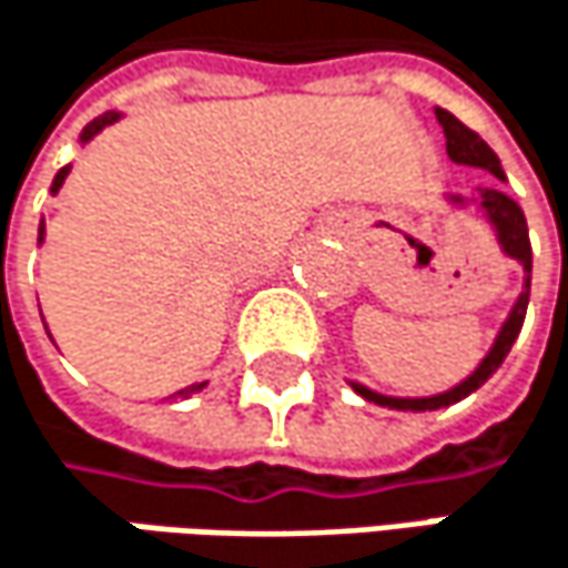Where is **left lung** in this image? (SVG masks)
Returning <instances> with one entry per match:
<instances>
[{
  "mask_svg": "<svg viewBox=\"0 0 568 568\" xmlns=\"http://www.w3.org/2000/svg\"><path fill=\"white\" fill-rule=\"evenodd\" d=\"M435 113H438V123H442L445 140H448V156H452L455 163H464V166H480V170L494 173L497 179H504V170H500L497 153H494V150H490V146H487V143L470 130V126H464L455 113H448V110H442V106H438ZM448 202H455V205H467V199H464V195H448ZM470 202H477V209H480V212L487 215V222L494 225L497 242H500L504 254H510L514 261H520V264H524V271H527V291L517 297V304H514L510 317L504 320V326H500V333H497V339H494L490 353L480 359V366L464 379L462 386L442 392V395H428V398H395V395H379V392L366 389V386H359V383H349V386L359 392L366 402H376V405H386V408H398V412H432V408L455 405V402L467 398L474 389H480V386H484V383L500 369V363L507 359V353H510L514 339L520 336V326H524V317H527V304H530V271H532L530 232H527L524 209H520L507 192H500V189H477V199H470Z\"/></svg>",
  "mask_w": 568,
  "mask_h": 568,
  "instance_id": "1",
  "label": "left lung"
}]
</instances>
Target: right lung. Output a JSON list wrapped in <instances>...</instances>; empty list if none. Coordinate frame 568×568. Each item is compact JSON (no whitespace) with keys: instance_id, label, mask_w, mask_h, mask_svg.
I'll list each match as a JSON object with an SVG mask.
<instances>
[{"instance_id":"1","label":"right lung","mask_w":568,"mask_h":568,"mask_svg":"<svg viewBox=\"0 0 568 568\" xmlns=\"http://www.w3.org/2000/svg\"><path fill=\"white\" fill-rule=\"evenodd\" d=\"M113 120H120V113H104V116H98V120H91L88 126H84V133H81V140L88 143L91 136H98L104 126H110ZM68 173H71V166H64V170H58V176H54V182H51V195L64 185V179H68ZM38 242H44V225H38ZM205 386V383H199V386H189V389L176 392V395H192V392H199Z\"/></svg>"}]
</instances>
